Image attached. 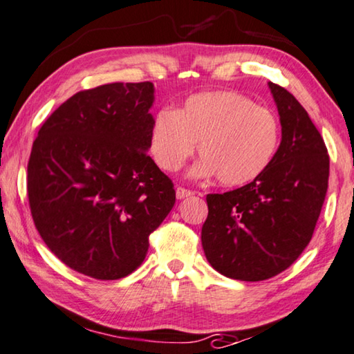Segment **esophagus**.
Returning a JSON list of instances; mask_svg holds the SVG:
<instances>
[{"instance_id":"obj_1","label":"esophagus","mask_w":354,"mask_h":354,"mask_svg":"<svg viewBox=\"0 0 354 354\" xmlns=\"http://www.w3.org/2000/svg\"><path fill=\"white\" fill-rule=\"evenodd\" d=\"M194 194H195L194 191H189V189H184V187H178L176 189V198H179V200L191 197V195H194Z\"/></svg>"}]
</instances>
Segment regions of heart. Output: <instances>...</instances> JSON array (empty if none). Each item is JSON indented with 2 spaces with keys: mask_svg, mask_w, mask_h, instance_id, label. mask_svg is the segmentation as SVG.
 Masks as SVG:
<instances>
[{
  "mask_svg": "<svg viewBox=\"0 0 354 354\" xmlns=\"http://www.w3.org/2000/svg\"><path fill=\"white\" fill-rule=\"evenodd\" d=\"M279 122L267 108L239 92L194 95L175 111L157 113L151 152L162 170L176 171L198 145L203 157L194 176H218L224 186L254 181L270 165L279 146Z\"/></svg>",
  "mask_w": 354,
  "mask_h": 354,
  "instance_id": "b5f03b06",
  "label": "heart"
}]
</instances>
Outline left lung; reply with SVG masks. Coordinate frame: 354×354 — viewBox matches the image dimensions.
Segmentation results:
<instances>
[{"label":"left lung","mask_w":354,"mask_h":354,"mask_svg":"<svg viewBox=\"0 0 354 354\" xmlns=\"http://www.w3.org/2000/svg\"><path fill=\"white\" fill-rule=\"evenodd\" d=\"M281 143L266 171L243 187L208 194L202 246L221 275L262 281L294 263L312 240L329 179V156L308 113L268 82Z\"/></svg>","instance_id":"left-lung-1"}]
</instances>
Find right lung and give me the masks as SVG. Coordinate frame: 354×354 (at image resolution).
<instances>
[{
	"instance_id": "obj_1",
	"label": "right lung",
	"mask_w": 354,
	"mask_h": 354,
	"mask_svg": "<svg viewBox=\"0 0 354 354\" xmlns=\"http://www.w3.org/2000/svg\"><path fill=\"white\" fill-rule=\"evenodd\" d=\"M152 103V82L77 92L42 124L31 147L26 189L36 229L82 275H130L175 205L171 179L147 156Z\"/></svg>"
}]
</instances>
